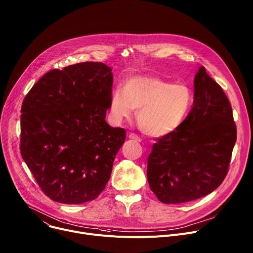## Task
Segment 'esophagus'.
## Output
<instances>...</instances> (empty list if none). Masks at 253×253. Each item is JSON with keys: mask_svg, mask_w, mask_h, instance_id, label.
<instances>
[{"mask_svg": "<svg viewBox=\"0 0 253 253\" xmlns=\"http://www.w3.org/2000/svg\"><path fill=\"white\" fill-rule=\"evenodd\" d=\"M129 138L134 140V141H136V142H141V138L138 135H136V134H134V133H130L129 134Z\"/></svg>", "mask_w": 253, "mask_h": 253, "instance_id": "obj_1", "label": "esophagus"}]
</instances>
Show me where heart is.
Here are the masks:
<instances>
[{
  "mask_svg": "<svg viewBox=\"0 0 253 253\" xmlns=\"http://www.w3.org/2000/svg\"><path fill=\"white\" fill-rule=\"evenodd\" d=\"M193 94L184 83L171 84L156 76H133L124 89L117 87L111 96L110 109L116 120L129 119L139 110L141 130L160 137L175 131L191 110Z\"/></svg>",
  "mask_w": 253,
  "mask_h": 253,
  "instance_id": "1",
  "label": "heart"
}]
</instances>
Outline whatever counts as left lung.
I'll use <instances>...</instances> for the list:
<instances>
[{"mask_svg":"<svg viewBox=\"0 0 253 253\" xmlns=\"http://www.w3.org/2000/svg\"><path fill=\"white\" fill-rule=\"evenodd\" d=\"M237 139L231 104L204 66L194 78L193 106L183 123L157 138L147 159L149 187L163 204H183L216 189Z\"/></svg>","mask_w":253,"mask_h":253,"instance_id":"obj_1","label":"left lung"}]
</instances>
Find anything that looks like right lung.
I'll return each instance as SVG.
<instances>
[{"mask_svg": "<svg viewBox=\"0 0 253 253\" xmlns=\"http://www.w3.org/2000/svg\"><path fill=\"white\" fill-rule=\"evenodd\" d=\"M112 85L110 67L84 62L48 71L24 97L21 156L57 203L80 205L106 188L126 138L125 129L105 120Z\"/></svg>", "mask_w": 253, "mask_h": 253, "instance_id": "right-lung-1", "label": "right lung"}]
</instances>
